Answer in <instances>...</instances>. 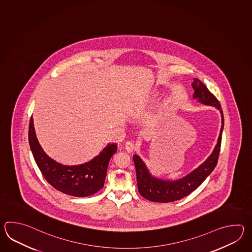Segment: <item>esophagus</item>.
Returning <instances> with one entry per match:
<instances>
[{
  "instance_id": "34e87169",
  "label": "esophagus",
  "mask_w": 252,
  "mask_h": 252,
  "mask_svg": "<svg viewBox=\"0 0 252 252\" xmlns=\"http://www.w3.org/2000/svg\"><path fill=\"white\" fill-rule=\"evenodd\" d=\"M135 149H136V146L132 141H127L125 143V150H127L128 152H132Z\"/></svg>"
}]
</instances>
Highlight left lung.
<instances>
[{"label":"left lung","instance_id":"obj_1","mask_svg":"<svg viewBox=\"0 0 252 252\" xmlns=\"http://www.w3.org/2000/svg\"><path fill=\"white\" fill-rule=\"evenodd\" d=\"M193 88V99L197 100L204 105L214 106L219 110L221 117V128L220 131L217 144L208 158L203 164L189 173L186 177L177 180H165L155 177L150 173L144 161L139 155H133L134 164L136 167L137 184L139 192L144 198L157 203H170L186 197L192 193L204 182L206 177L214 171L219 158L220 148L221 141V134L224 125L223 113L216 97L207 89V87L197 78H193L192 83Z\"/></svg>","mask_w":252,"mask_h":252}]
</instances>
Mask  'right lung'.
Masks as SVG:
<instances>
[{
    "label": "right lung",
    "instance_id": "right-lung-1",
    "mask_svg": "<svg viewBox=\"0 0 252 252\" xmlns=\"http://www.w3.org/2000/svg\"><path fill=\"white\" fill-rule=\"evenodd\" d=\"M29 143L46 180L60 192L76 197L89 196L103 187L109 161L118 148L116 143H109L99 155L88 162L74 166L63 165L51 158L39 144L32 116L29 128Z\"/></svg>",
    "mask_w": 252,
    "mask_h": 252
}]
</instances>
